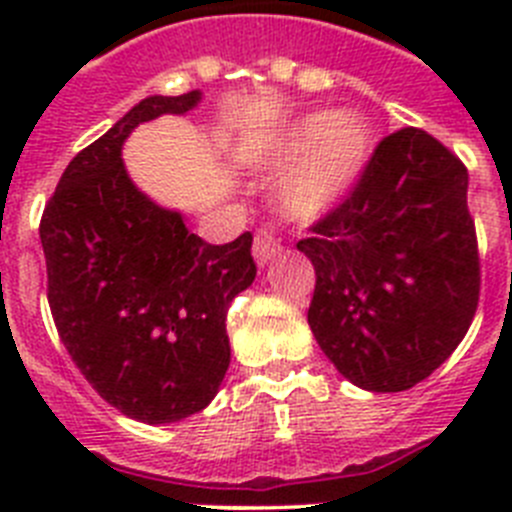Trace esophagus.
Masks as SVG:
<instances>
[{
	"label": "esophagus",
	"instance_id": "obj_1",
	"mask_svg": "<svg viewBox=\"0 0 512 512\" xmlns=\"http://www.w3.org/2000/svg\"><path fill=\"white\" fill-rule=\"evenodd\" d=\"M279 251H282V243H279L277 233L269 225H261L253 235V259H256V264H269Z\"/></svg>",
	"mask_w": 512,
	"mask_h": 512
}]
</instances>
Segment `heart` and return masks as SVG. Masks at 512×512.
I'll return each mask as SVG.
<instances>
[{"label":"heart","mask_w":512,"mask_h":512,"mask_svg":"<svg viewBox=\"0 0 512 512\" xmlns=\"http://www.w3.org/2000/svg\"><path fill=\"white\" fill-rule=\"evenodd\" d=\"M369 143L372 135L356 112H312L292 122L277 143L279 158L302 153L279 189L284 212L312 220L338 205L359 179Z\"/></svg>","instance_id":"heart-1"}]
</instances>
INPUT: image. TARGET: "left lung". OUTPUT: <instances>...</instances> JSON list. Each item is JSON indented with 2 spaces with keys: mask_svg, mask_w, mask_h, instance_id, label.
<instances>
[{
  "mask_svg": "<svg viewBox=\"0 0 512 512\" xmlns=\"http://www.w3.org/2000/svg\"><path fill=\"white\" fill-rule=\"evenodd\" d=\"M467 184L441 140L400 128L297 243L315 266L307 323L361 390H410L467 336L479 302Z\"/></svg>",
  "mask_w": 512,
  "mask_h": 512,
  "instance_id": "obj_1",
  "label": "left lung"
}]
</instances>
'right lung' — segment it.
<instances>
[{
    "mask_svg": "<svg viewBox=\"0 0 512 512\" xmlns=\"http://www.w3.org/2000/svg\"><path fill=\"white\" fill-rule=\"evenodd\" d=\"M197 102L200 92L135 104L71 158L40 217L48 305L71 361L102 400L151 425L210 405L230 364L228 307L256 277L251 233L205 243L122 166L130 130Z\"/></svg>",
    "mask_w": 512,
    "mask_h": 512,
    "instance_id": "1",
    "label": "right lung"
}]
</instances>
